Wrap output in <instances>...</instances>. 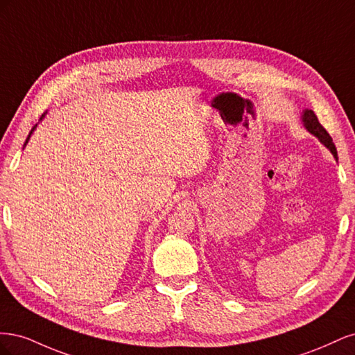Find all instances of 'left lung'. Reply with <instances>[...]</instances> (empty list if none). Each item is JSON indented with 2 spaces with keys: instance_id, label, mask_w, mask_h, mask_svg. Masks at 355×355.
Instances as JSON below:
<instances>
[{
  "instance_id": "1",
  "label": "left lung",
  "mask_w": 355,
  "mask_h": 355,
  "mask_svg": "<svg viewBox=\"0 0 355 355\" xmlns=\"http://www.w3.org/2000/svg\"><path fill=\"white\" fill-rule=\"evenodd\" d=\"M300 121H302L304 127L306 128V130L315 136L318 141L323 144L329 151L331 153V155L335 157V159H338V151H336V146L335 144H333L330 135L326 132V128L320 124L317 115L314 114L313 110H304L302 115H300Z\"/></svg>"
}]
</instances>
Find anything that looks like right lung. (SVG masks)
<instances>
[{"label": "right lung", "mask_w": 355, "mask_h": 355, "mask_svg": "<svg viewBox=\"0 0 355 355\" xmlns=\"http://www.w3.org/2000/svg\"><path fill=\"white\" fill-rule=\"evenodd\" d=\"M46 114H47V111H46L44 114H42V115H41V118H40V121H42V120H44V116H46ZM37 125H38V124H35L34 127H32V130L29 132V135H28V137H26V141H25V144H24V148H25V146H26V144L29 142V139H31L32 133H34V132H35V128H37Z\"/></svg>", "instance_id": "1"}]
</instances>
